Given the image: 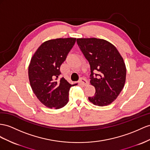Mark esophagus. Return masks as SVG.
Instances as JSON below:
<instances>
[{
	"instance_id": "1",
	"label": "esophagus",
	"mask_w": 150,
	"mask_h": 150,
	"mask_svg": "<svg viewBox=\"0 0 150 150\" xmlns=\"http://www.w3.org/2000/svg\"><path fill=\"white\" fill-rule=\"evenodd\" d=\"M79 83L80 84V85H82L84 86H87L88 84H89V83H88V82H87V80L85 78H83V77L80 78V79L79 80Z\"/></svg>"
}]
</instances>
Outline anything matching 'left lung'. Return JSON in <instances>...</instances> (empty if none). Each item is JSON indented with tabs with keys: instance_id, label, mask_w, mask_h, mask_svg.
I'll return each instance as SVG.
<instances>
[{
	"instance_id": "8db88e82",
	"label": "left lung",
	"mask_w": 150,
	"mask_h": 150,
	"mask_svg": "<svg viewBox=\"0 0 150 150\" xmlns=\"http://www.w3.org/2000/svg\"><path fill=\"white\" fill-rule=\"evenodd\" d=\"M76 42L89 61L90 83L96 89L94 95L88 99L99 106L111 104L125 82L126 67L120 54L113 44L100 38H77Z\"/></svg>"
}]
</instances>
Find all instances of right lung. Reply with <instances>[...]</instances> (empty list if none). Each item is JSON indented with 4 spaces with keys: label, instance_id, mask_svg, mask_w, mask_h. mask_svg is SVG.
Listing matches in <instances>:
<instances>
[{
    "label": "right lung",
    "instance_id": "1",
    "mask_svg": "<svg viewBox=\"0 0 150 150\" xmlns=\"http://www.w3.org/2000/svg\"><path fill=\"white\" fill-rule=\"evenodd\" d=\"M76 42L75 38H56L42 44L32 56L28 77L34 94L49 108L59 109L66 105L71 85L61 74L60 67Z\"/></svg>",
    "mask_w": 150,
    "mask_h": 150
}]
</instances>
